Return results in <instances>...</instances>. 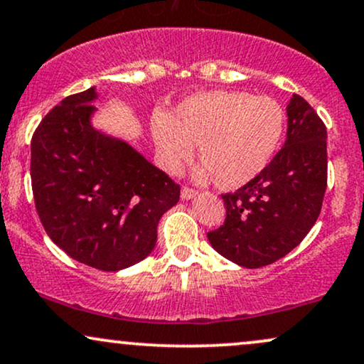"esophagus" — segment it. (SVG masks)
<instances>
[{
	"label": "esophagus",
	"instance_id": "obj_1",
	"mask_svg": "<svg viewBox=\"0 0 364 364\" xmlns=\"http://www.w3.org/2000/svg\"><path fill=\"white\" fill-rule=\"evenodd\" d=\"M195 195H196V191L193 190V188H190V186H183V188H181V198H183V200L193 198Z\"/></svg>",
	"mask_w": 364,
	"mask_h": 364
}]
</instances>
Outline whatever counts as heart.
Masks as SVG:
<instances>
[{
    "mask_svg": "<svg viewBox=\"0 0 364 364\" xmlns=\"http://www.w3.org/2000/svg\"><path fill=\"white\" fill-rule=\"evenodd\" d=\"M287 130L283 105L271 96L218 90L193 95L171 115L152 118L161 163L176 173L198 146L196 178L222 190L247 185L271 164Z\"/></svg>",
    "mask_w": 364,
    "mask_h": 364,
    "instance_id": "obj_1",
    "label": "heart"
}]
</instances>
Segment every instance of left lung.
<instances>
[{
    "mask_svg": "<svg viewBox=\"0 0 364 364\" xmlns=\"http://www.w3.org/2000/svg\"><path fill=\"white\" fill-rule=\"evenodd\" d=\"M282 151L256 179L224 193L225 222L208 232L217 252L244 268L282 259L317 222L327 188V130L300 95L287 107Z\"/></svg>",
    "mask_w": 364,
    "mask_h": 364,
    "instance_id": "1",
    "label": "left lung"
}]
</instances>
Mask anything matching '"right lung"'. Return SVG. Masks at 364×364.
Listing matches in <instances>:
<instances>
[{
	"label": "right lung",
	"mask_w": 364,
	"mask_h": 364,
	"mask_svg": "<svg viewBox=\"0 0 364 364\" xmlns=\"http://www.w3.org/2000/svg\"><path fill=\"white\" fill-rule=\"evenodd\" d=\"M95 87L64 98L32 135L30 178L47 235L73 259L102 271L151 254L179 185L122 140L91 125Z\"/></svg>",
	"instance_id": "obj_1"
}]
</instances>
